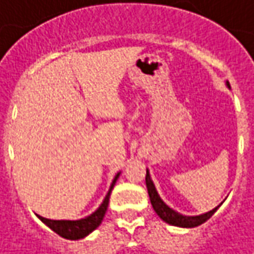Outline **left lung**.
I'll return each instance as SVG.
<instances>
[{
  "instance_id": "obj_1",
  "label": "left lung",
  "mask_w": 254,
  "mask_h": 254,
  "mask_svg": "<svg viewBox=\"0 0 254 254\" xmlns=\"http://www.w3.org/2000/svg\"><path fill=\"white\" fill-rule=\"evenodd\" d=\"M145 181H146V188H148V194H149V198H151V204L155 210L158 216L161 217L164 221H167L168 224H172V226H178V227H197L202 223H205L210 217L213 216L217 211L216 207L214 210L205 213V214H201V216H195V217H187L181 216L178 213H175L174 210H171L165 202L162 201L158 195L157 190L154 187V183L151 181V177L146 171V177H145Z\"/></svg>"
}]
</instances>
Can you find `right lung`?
<instances>
[{
  "mask_svg": "<svg viewBox=\"0 0 254 254\" xmlns=\"http://www.w3.org/2000/svg\"><path fill=\"white\" fill-rule=\"evenodd\" d=\"M119 174L115 177L113 180L112 186H111V190L108 192V195L105 197L103 202L100 204V207L97 208L96 211L93 214H90L86 218H82V220H76V221H68V220H49V218H44V217H40L38 218L52 229L54 233H57L59 236L64 237V239H68V240H77V239H83L86 237L89 233L97 229L105 217V213L108 210V204H109V197H111V192H112V188L118 180Z\"/></svg>",
  "mask_w": 254,
  "mask_h": 254,
  "instance_id": "1",
  "label": "right lung"
}]
</instances>
